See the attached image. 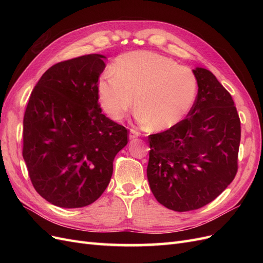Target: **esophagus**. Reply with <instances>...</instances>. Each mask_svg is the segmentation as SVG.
<instances>
[{"label":"esophagus","instance_id":"34e87169","mask_svg":"<svg viewBox=\"0 0 263 263\" xmlns=\"http://www.w3.org/2000/svg\"><path fill=\"white\" fill-rule=\"evenodd\" d=\"M140 136V133L137 132L136 129H130V133H129V139H135Z\"/></svg>","mask_w":263,"mask_h":263}]
</instances>
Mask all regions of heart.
Here are the masks:
<instances>
[{
    "instance_id": "b5f03b06",
    "label": "heart",
    "mask_w": 263,
    "mask_h": 263,
    "mask_svg": "<svg viewBox=\"0 0 263 263\" xmlns=\"http://www.w3.org/2000/svg\"><path fill=\"white\" fill-rule=\"evenodd\" d=\"M196 90L192 70L151 51L122 54L113 71L103 73L98 82L100 104L110 118L122 121L133 107L135 97L138 122L153 124L159 130L169 129L185 117Z\"/></svg>"
}]
</instances>
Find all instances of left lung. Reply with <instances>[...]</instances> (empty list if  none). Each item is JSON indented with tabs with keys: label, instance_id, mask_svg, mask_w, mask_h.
<instances>
[{
	"label": "left lung",
	"instance_id": "obj_1",
	"mask_svg": "<svg viewBox=\"0 0 263 263\" xmlns=\"http://www.w3.org/2000/svg\"><path fill=\"white\" fill-rule=\"evenodd\" d=\"M193 73L198 91L186 118L149 136L151 192L176 212L211 203L238 170L241 130L232 95L211 71L196 68Z\"/></svg>",
	"mask_w": 263,
	"mask_h": 263
}]
</instances>
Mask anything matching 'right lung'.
Masks as SVG:
<instances>
[{"instance_id": "obj_1", "label": "right lung", "mask_w": 263, "mask_h": 263, "mask_svg": "<svg viewBox=\"0 0 263 263\" xmlns=\"http://www.w3.org/2000/svg\"><path fill=\"white\" fill-rule=\"evenodd\" d=\"M104 55L55 63L30 94L23 122V158L37 193L65 209L103 194L128 130L102 114L98 82Z\"/></svg>"}]
</instances>
